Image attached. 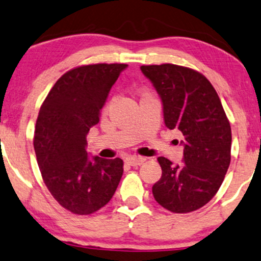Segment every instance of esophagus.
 <instances>
[{
  "label": "esophagus",
  "mask_w": 261,
  "mask_h": 261,
  "mask_svg": "<svg viewBox=\"0 0 261 261\" xmlns=\"http://www.w3.org/2000/svg\"><path fill=\"white\" fill-rule=\"evenodd\" d=\"M126 161L131 165V166H140V165H142L144 163V161H146V158L133 155V156H128Z\"/></svg>",
  "instance_id": "1"
}]
</instances>
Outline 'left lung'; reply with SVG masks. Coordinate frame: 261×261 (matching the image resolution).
Segmentation results:
<instances>
[{"label": "left lung", "mask_w": 261, "mask_h": 261, "mask_svg": "<svg viewBox=\"0 0 261 261\" xmlns=\"http://www.w3.org/2000/svg\"><path fill=\"white\" fill-rule=\"evenodd\" d=\"M156 89L165 125L183 134V163L158 158L163 174L153 186L156 202L189 213L210 202L231 160V127L216 89L200 72L173 64L141 66Z\"/></svg>", "instance_id": "8db88e82"}]
</instances>
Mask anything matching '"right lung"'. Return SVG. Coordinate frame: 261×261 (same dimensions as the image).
I'll return each instance as SVG.
<instances>
[{
  "label": "right lung",
  "instance_id": "obj_1",
  "mask_svg": "<svg viewBox=\"0 0 261 261\" xmlns=\"http://www.w3.org/2000/svg\"><path fill=\"white\" fill-rule=\"evenodd\" d=\"M125 64H94L62 74L39 110L34 137L38 167L64 208L88 216L113 197L124 172L120 158H88L87 135Z\"/></svg>",
  "mask_w": 261,
  "mask_h": 261
}]
</instances>
